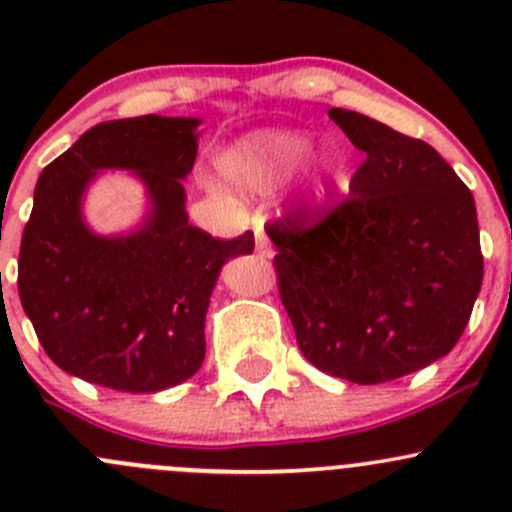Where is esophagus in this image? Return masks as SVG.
Listing matches in <instances>:
<instances>
[{"label":"esophagus","mask_w":512,"mask_h":512,"mask_svg":"<svg viewBox=\"0 0 512 512\" xmlns=\"http://www.w3.org/2000/svg\"><path fill=\"white\" fill-rule=\"evenodd\" d=\"M255 250H257V255H262V257H270L272 255L270 240H267V235L260 230V227H257V230H255Z\"/></svg>","instance_id":"1"}]
</instances>
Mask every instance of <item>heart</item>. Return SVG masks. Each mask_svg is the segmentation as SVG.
<instances>
[{"mask_svg":"<svg viewBox=\"0 0 512 512\" xmlns=\"http://www.w3.org/2000/svg\"><path fill=\"white\" fill-rule=\"evenodd\" d=\"M312 153L304 133H267L240 143L223 156V173L245 190L272 188L277 180L297 170Z\"/></svg>","mask_w":512,"mask_h":512,"instance_id":"obj_1","label":"heart"}]
</instances>
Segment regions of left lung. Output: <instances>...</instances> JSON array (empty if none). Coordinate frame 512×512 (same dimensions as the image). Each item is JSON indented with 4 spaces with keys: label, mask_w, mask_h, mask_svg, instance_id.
Listing matches in <instances>:
<instances>
[{
    "label": "left lung",
    "mask_w": 512,
    "mask_h": 512,
    "mask_svg": "<svg viewBox=\"0 0 512 512\" xmlns=\"http://www.w3.org/2000/svg\"><path fill=\"white\" fill-rule=\"evenodd\" d=\"M329 118L364 153L349 195L265 225L282 304L324 374L384 384L456 347L483 282L476 203L421 138L364 113Z\"/></svg>",
    "instance_id": "obj_1"
}]
</instances>
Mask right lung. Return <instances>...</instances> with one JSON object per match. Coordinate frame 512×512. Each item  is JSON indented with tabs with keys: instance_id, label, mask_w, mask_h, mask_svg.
Wrapping results in <instances>:
<instances>
[{
	"instance_id": "add662e5",
	"label": "right lung",
	"mask_w": 512,
	"mask_h": 512,
	"mask_svg": "<svg viewBox=\"0 0 512 512\" xmlns=\"http://www.w3.org/2000/svg\"><path fill=\"white\" fill-rule=\"evenodd\" d=\"M198 118L98 123L39 175L19 247V299L56 366L91 384L153 394L205 359V312L220 267L255 250L250 230L220 240L188 223L180 180L198 156ZM144 178L154 215L128 238H98L80 220L96 169Z\"/></svg>"
}]
</instances>
